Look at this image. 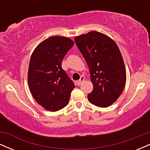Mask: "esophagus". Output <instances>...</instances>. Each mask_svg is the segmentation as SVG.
Returning a JSON list of instances; mask_svg holds the SVG:
<instances>
[{"instance_id":"obj_1","label":"esophagus","mask_w":150,"mask_h":150,"mask_svg":"<svg viewBox=\"0 0 150 150\" xmlns=\"http://www.w3.org/2000/svg\"><path fill=\"white\" fill-rule=\"evenodd\" d=\"M83 81H85V77H84V76H81L80 80H79L77 82V85H78V86H80L81 84H82V82H83Z\"/></svg>"}]
</instances>
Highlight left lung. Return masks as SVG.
<instances>
[{"label": "left lung", "mask_w": 150, "mask_h": 150, "mask_svg": "<svg viewBox=\"0 0 150 150\" xmlns=\"http://www.w3.org/2000/svg\"><path fill=\"white\" fill-rule=\"evenodd\" d=\"M85 58L93 84L87 95L91 104L108 107L120 97L126 82V72L118 46L108 36L96 31L75 38Z\"/></svg>", "instance_id": "8db88e82"}]
</instances>
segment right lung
I'll use <instances>...</instances> for the list:
<instances>
[{
	"instance_id": "right-lung-1",
	"label": "right lung",
	"mask_w": 150,
	"mask_h": 150,
	"mask_svg": "<svg viewBox=\"0 0 150 150\" xmlns=\"http://www.w3.org/2000/svg\"><path fill=\"white\" fill-rule=\"evenodd\" d=\"M73 45L67 37H51L40 43L31 56L29 87L38 104L48 111L66 106L75 87L61 67L62 60Z\"/></svg>"
}]
</instances>
